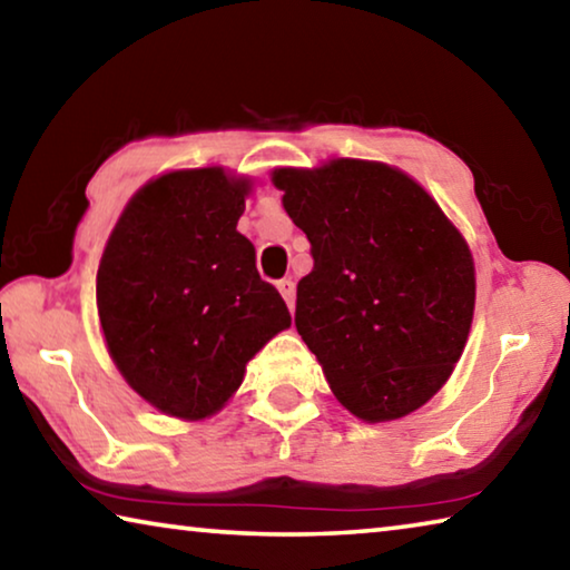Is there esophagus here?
I'll list each match as a JSON object with an SVG mask.
<instances>
[{
  "label": "esophagus",
  "mask_w": 570,
  "mask_h": 570,
  "mask_svg": "<svg viewBox=\"0 0 570 570\" xmlns=\"http://www.w3.org/2000/svg\"><path fill=\"white\" fill-rule=\"evenodd\" d=\"M276 288L278 292H282V296H284V302H286V306L288 308H294V298H296V286H294V282L292 278H282V282L276 284Z\"/></svg>",
  "instance_id": "obj_1"
}]
</instances>
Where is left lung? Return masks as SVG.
<instances>
[{
    "label": "left lung",
    "instance_id": "left-lung-1",
    "mask_svg": "<svg viewBox=\"0 0 570 570\" xmlns=\"http://www.w3.org/2000/svg\"><path fill=\"white\" fill-rule=\"evenodd\" d=\"M288 218L312 244L296 330L334 397L364 422L420 410L450 380L475 312L468 240L400 168L334 158L276 168Z\"/></svg>",
    "mask_w": 570,
    "mask_h": 570
}]
</instances>
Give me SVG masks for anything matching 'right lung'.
I'll return each mask as SVG.
<instances>
[{
  "instance_id": "add662e5",
  "label": "right lung",
  "mask_w": 570,
  "mask_h": 570,
  "mask_svg": "<svg viewBox=\"0 0 570 570\" xmlns=\"http://www.w3.org/2000/svg\"><path fill=\"white\" fill-rule=\"evenodd\" d=\"M248 193V178L220 166L166 173L135 193L105 244V344L125 382L168 417L216 414L248 360L292 326L236 230Z\"/></svg>"
}]
</instances>
